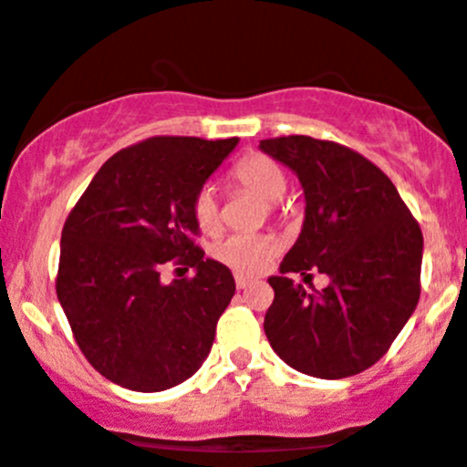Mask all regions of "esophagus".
I'll list each match as a JSON object with an SVG mask.
<instances>
[{"label": "esophagus", "instance_id": "1", "mask_svg": "<svg viewBox=\"0 0 467 467\" xmlns=\"http://www.w3.org/2000/svg\"><path fill=\"white\" fill-rule=\"evenodd\" d=\"M234 283H237V287L239 289H245L252 283V278H248V276H244V275H237L234 276Z\"/></svg>", "mask_w": 467, "mask_h": 467}]
</instances>
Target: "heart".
Segmentation results:
<instances>
[{
  "mask_svg": "<svg viewBox=\"0 0 467 467\" xmlns=\"http://www.w3.org/2000/svg\"><path fill=\"white\" fill-rule=\"evenodd\" d=\"M234 184L244 186L265 202H278L285 195L287 178L283 169L265 155H248L239 160L230 171ZM192 217L203 233H215L219 228V202L213 186H202L192 197ZM276 239L270 234H230L213 248V256L219 264L233 267L241 275H259L276 254Z\"/></svg>",
  "mask_w": 467,
  "mask_h": 467,
  "instance_id": "obj_1",
  "label": "heart"
}]
</instances>
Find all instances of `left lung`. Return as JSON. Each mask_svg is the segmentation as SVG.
<instances>
[{
    "label": "left lung",
    "mask_w": 467,
    "mask_h": 467,
    "mask_svg": "<svg viewBox=\"0 0 467 467\" xmlns=\"http://www.w3.org/2000/svg\"><path fill=\"white\" fill-rule=\"evenodd\" d=\"M259 149L296 173L305 222L270 276L275 303L265 336L283 362L323 379L368 368L409 323L420 301L423 237L398 189L360 153L309 136L261 140ZM330 276L307 293L286 275Z\"/></svg>",
    "instance_id": "obj_1"
}]
</instances>
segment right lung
Segmentation results:
<instances>
[{
	"mask_svg": "<svg viewBox=\"0 0 467 467\" xmlns=\"http://www.w3.org/2000/svg\"><path fill=\"white\" fill-rule=\"evenodd\" d=\"M237 142L158 136L122 149L66 219L58 303L83 356L114 384L158 393L189 379L211 353L234 278L192 241V197ZM169 260L196 276L162 284Z\"/></svg>",
	"mask_w": 467,
	"mask_h": 467,
	"instance_id": "1",
	"label": "right lung"
}]
</instances>
